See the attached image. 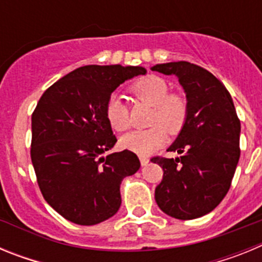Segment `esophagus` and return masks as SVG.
Instances as JSON below:
<instances>
[{
    "label": "esophagus",
    "instance_id": "1",
    "mask_svg": "<svg viewBox=\"0 0 262 262\" xmlns=\"http://www.w3.org/2000/svg\"><path fill=\"white\" fill-rule=\"evenodd\" d=\"M148 163H149V159H148V157H145V156L140 157V164H142V166L148 165Z\"/></svg>",
    "mask_w": 262,
    "mask_h": 262
}]
</instances>
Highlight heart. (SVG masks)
Returning <instances> with one entry per match:
<instances>
[{"mask_svg": "<svg viewBox=\"0 0 262 262\" xmlns=\"http://www.w3.org/2000/svg\"><path fill=\"white\" fill-rule=\"evenodd\" d=\"M128 93L139 102L154 106L147 129H139L120 139L122 147L138 155H148L165 142L166 133L177 135L187 120V101L180 94L170 93L169 85L159 76H145L129 85ZM105 115L114 131L123 133L129 127V108L122 98L111 96L105 106Z\"/></svg>", "mask_w": 262, "mask_h": 262, "instance_id": "b5f03b06", "label": "heart"}]
</instances>
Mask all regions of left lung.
<instances>
[{
  "instance_id": "obj_1",
  "label": "left lung",
  "mask_w": 262,
  "mask_h": 262,
  "mask_svg": "<svg viewBox=\"0 0 262 262\" xmlns=\"http://www.w3.org/2000/svg\"><path fill=\"white\" fill-rule=\"evenodd\" d=\"M152 71L177 76L189 107L184 128L168 148L181 156L151 159L164 170L155 200L169 216L190 221L212 211L230 190L240 157V119L230 92L207 69L173 61Z\"/></svg>"
}]
</instances>
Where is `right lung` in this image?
Listing matches in <instances>:
<instances>
[{"mask_svg":"<svg viewBox=\"0 0 262 262\" xmlns=\"http://www.w3.org/2000/svg\"><path fill=\"white\" fill-rule=\"evenodd\" d=\"M142 67L86 66L51 85L31 115V161L48 205L67 221L93 226L119 210L120 182L140 168L117 143L105 115L111 93Z\"/></svg>","mask_w":262,"mask_h":262,"instance_id":"obj_1","label":"right lung"}]
</instances>
